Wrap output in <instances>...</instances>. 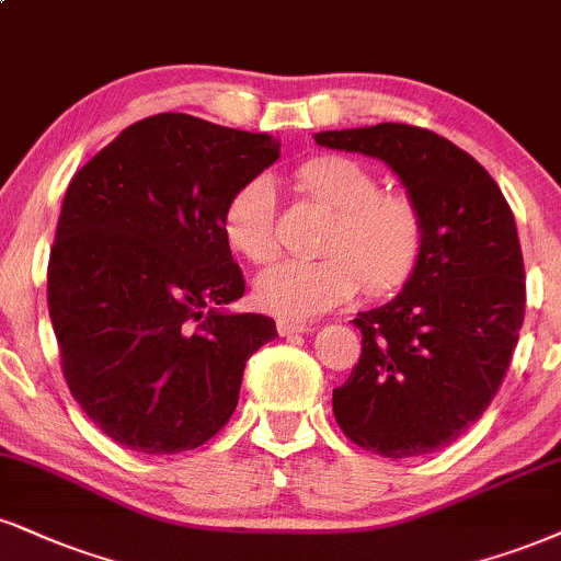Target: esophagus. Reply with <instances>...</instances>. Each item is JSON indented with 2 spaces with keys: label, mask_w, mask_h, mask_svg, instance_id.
Listing matches in <instances>:
<instances>
[{
  "label": "esophagus",
  "mask_w": 561,
  "mask_h": 561,
  "mask_svg": "<svg viewBox=\"0 0 561 561\" xmlns=\"http://www.w3.org/2000/svg\"><path fill=\"white\" fill-rule=\"evenodd\" d=\"M276 332L282 336H289V334H306L310 332L308 323L302 321H289V319H276Z\"/></svg>",
  "instance_id": "1"
}]
</instances>
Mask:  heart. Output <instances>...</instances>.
<instances>
[{
  "instance_id": "obj_1",
  "label": "heart",
  "mask_w": 561,
  "mask_h": 561,
  "mask_svg": "<svg viewBox=\"0 0 561 561\" xmlns=\"http://www.w3.org/2000/svg\"><path fill=\"white\" fill-rule=\"evenodd\" d=\"M306 198L332 211L321 259H289L255 279V300L268 313L306 321L347 302L357 289L394 295L413 279L426 245L421 208L402 193L379 191L366 167L345 157H316L295 170ZM221 234L234 253L266 263L279 253V206L274 182L253 178L234 187L221 208Z\"/></svg>"
}]
</instances>
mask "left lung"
<instances>
[{"label":"left lung","mask_w":561,"mask_h":561,"mask_svg":"<svg viewBox=\"0 0 561 561\" xmlns=\"http://www.w3.org/2000/svg\"><path fill=\"white\" fill-rule=\"evenodd\" d=\"M381 159L421 208L426 245L387 306L357 313L360 360L332 408L357 447L417 457L460 438L502 387L525 319L515 216L478 161L426 127L381 123L313 135Z\"/></svg>","instance_id":"1"}]
</instances>
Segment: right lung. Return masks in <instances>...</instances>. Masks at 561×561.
Here are the masks:
<instances>
[{"mask_svg": "<svg viewBox=\"0 0 561 561\" xmlns=\"http://www.w3.org/2000/svg\"><path fill=\"white\" fill-rule=\"evenodd\" d=\"M279 159L266 133L164 112L125 127L65 193L46 287L67 387L106 436L178 455L219 434L276 327L221 310L245 279L221 234L234 187Z\"/></svg>", "mask_w": 561, "mask_h": 561, "instance_id": "add662e5", "label": "right lung"}]
</instances>
